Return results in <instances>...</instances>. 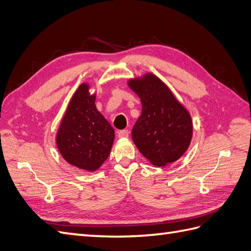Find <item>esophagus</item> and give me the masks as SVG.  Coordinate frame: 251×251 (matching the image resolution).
<instances>
[{"instance_id": "obj_1", "label": "esophagus", "mask_w": 251, "mask_h": 251, "mask_svg": "<svg viewBox=\"0 0 251 251\" xmlns=\"http://www.w3.org/2000/svg\"><path fill=\"white\" fill-rule=\"evenodd\" d=\"M118 137L119 138H125V137H129V131L127 130H121L118 132Z\"/></svg>"}]
</instances>
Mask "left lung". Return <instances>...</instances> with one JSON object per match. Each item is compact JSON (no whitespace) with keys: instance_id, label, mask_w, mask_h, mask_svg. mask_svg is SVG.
Returning a JSON list of instances; mask_svg holds the SVG:
<instances>
[{"instance_id":"left-lung-1","label":"left lung","mask_w":251,"mask_h":251,"mask_svg":"<svg viewBox=\"0 0 251 251\" xmlns=\"http://www.w3.org/2000/svg\"><path fill=\"white\" fill-rule=\"evenodd\" d=\"M129 86L143 105L132 130L134 144L155 166L176 161L192 140L193 124L188 112L154 75L131 79Z\"/></svg>"}]
</instances>
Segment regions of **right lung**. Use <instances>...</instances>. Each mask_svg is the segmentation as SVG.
Listing matches in <instances>:
<instances>
[{
	"label": "right lung",
	"instance_id": "add662e5",
	"mask_svg": "<svg viewBox=\"0 0 251 251\" xmlns=\"http://www.w3.org/2000/svg\"><path fill=\"white\" fill-rule=\"evenodd\" d=\"M96 95L82 84L67 108L56 135L60 154L73 166L95 172L111 153L115 132L98 111Z\"/></svg>",
	"mask_w": 251,
	"mask_h": 251
}]
</instances>
